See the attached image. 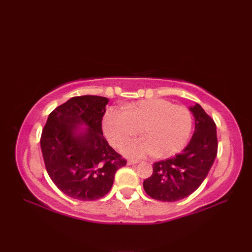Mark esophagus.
<instances>
[{
  "label": "esophagus",
  "instance_id": "obj_1",
  "mask_svg": "<svg viewBox=\"0 0 252 252\" xmlns=\"http://www.w3.org/2000/svg\"><path fill=\"white\" fill-rule=\"evenodd\" d=\"M138 163V160H135V159H129L127 160V164L131 165V164H136Z\"/></svg>",
  "mask_w": 252,
  "mask_h": 252
}]
</instances>
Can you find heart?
Masks as SVG:
<instances>
[{"label":"heart","mask_w":252,"mask_h":252,"mask_svg":"<svg viewBox=\"0 0 252 252\" xmlns=\"http://www.w3.org/2000/svg\"><path fill=\"white\" fill-rule=\"evenodd\" d=\"M192 127L191 112L185 106L162 98L137 101L123 110L110 108L103 118V131L116 148L141 133L144 137L123 148L130 156L170 157L184 148Z\"/></svg>","instance_id":"heart-1"}]
</instances>
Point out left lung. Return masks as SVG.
<instances>
[{"mask_svg":"<svg viewBox=\"0 0 252 252\" xmlns=\"http://www.w3.org/2000/svg\"><path fill=\"white\" fill-rule=\"evenodd\" d=\"M195 132L183 152L153 164V174L144 181L153 199L176 201L192 194L201 185L218 154L216 122L199 104L190 107Z\"/></svg>","mask_w":252,"mask_h":252,"instance_id":"obj_1","label":"left lung"}]
</instances>
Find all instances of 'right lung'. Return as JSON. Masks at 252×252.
<instances>
[{"label": "right lung", "instance_id": "obj_1", "mask_svg": "<svg viewBox=\"0 0 252 252\" xmlns=\"http://www.w3.org/2000/svg\"><path fill=\"white\" fill-rule=\"evenodd\" d=\"M108 98L74 96L53 110L41 134V151L47 173L58 189L79 200H95L111 189L118 169L126 160L103 135L101 121ZM89 127L83 135L77 124Z\"/></svg>", "mask_w": 252, "mask_h": 252}]
</instances>
